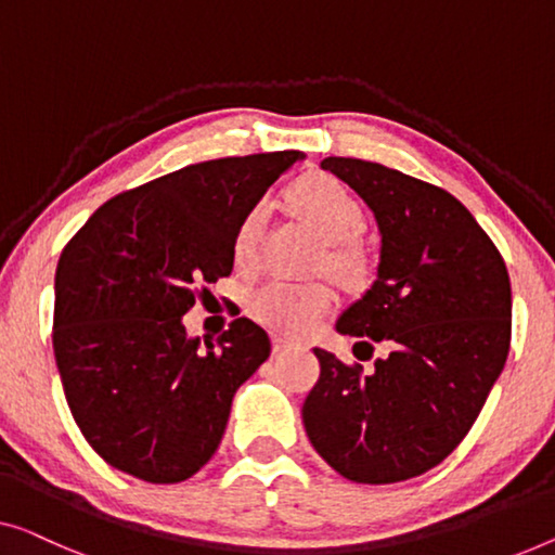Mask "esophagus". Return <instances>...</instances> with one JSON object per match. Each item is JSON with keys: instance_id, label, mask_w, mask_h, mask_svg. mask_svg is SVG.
I'll return each instance as SVG.
<instances>
[{"instance_id": "esophagus-1", "label": "esophagus", "mask_w": 555, "mask_h": 555, "mask_svg": "<svg viewBox=\"0 0 555 555\" xmlns=\"http://www.w3.org/2000/svg\"><path fill=\"white\" fill-rule=\"evenodd\" d=\"M293 340H287V337H280V335H275L272 337V350L275 352H283V350H287V348H293Z\"/></svg>"}]
</instances>
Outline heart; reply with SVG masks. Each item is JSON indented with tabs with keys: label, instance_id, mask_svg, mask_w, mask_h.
<instances>
[{
	"label": "heart",
	"instance_id": "obj_1",
	"mask_svg": "<svg viewBox=\"0 0 555 555\" xmlns=\"http://www.w3.org/2000/svg\"><path fill=\"white\" fill-rule=\"evenodd\" d=\"M291 205L312 224L325 243L327 264L340 278H358L363 272V253L358 235L365 228V212L358 197L331 175L315 172L297 180L291 188ZM268 220V203L253 205L237 224L235 250L237 264H253L258 243ZM335 305V293L325 283H285L268 280L247 297L250 315L270 331L283 335H305L323 320Z\"/></svg>",
	"mask_w": 555,
	"mask_h": 555
}]
</instances>
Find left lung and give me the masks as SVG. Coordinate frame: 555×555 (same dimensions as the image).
Listing matches in <instances>:
<instances>
[{
	"label": "left lung",
	"mask_w": 555,
	"mask_h": 555,
	"mask_svg": "<svg viewBox=\"0 0 555 555\" xmlns=\"http://www.w3.org/2000/svg\"><path fill=\"white\" fill-rule=\"evenodd\" d=\"M380 230L373 285L337 318L373 371L315 348L320 377L302 423L320 457L356 483H398L436 468L483 408L511 348V280L451 192L390 167L325 157ZM365 360V359H360Z\"/></svg>",
	"instance_id": "left-lung-1"
}]
</instances>
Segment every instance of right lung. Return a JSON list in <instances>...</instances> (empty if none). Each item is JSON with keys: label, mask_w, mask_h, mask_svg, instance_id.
I'll return each mask as SVG.
<instances>
[{"label": "right lung", "mask_w": 555, "mask_h": 555, "mask_svg": "<svg viewBox=\"0 0 555 555\" xmlns=\"http://www.w3.org/2000/svg\"><path fill=\"white\" fill-rule=\"evenodd\" d=\"M297 150L188 165L104 203L62 250L54 358L67 405L112 468L180 483L218 451L240 385L270 337L237 318L215 343L182 315L203 283L228 278L237 224Z\"/></svg>", "instance_id": "obj_1"}]
</instances>
